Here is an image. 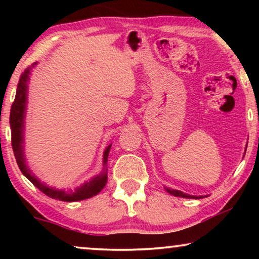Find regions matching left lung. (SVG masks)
Returning a JSON list of instances; mask_svg holds the SVG:
<instances>
[{"instance_id": "obj_1", "label": "left lung", "mask_w": 259, "mask_h": 259, "mask_svg": "<svg viewBox=\"0 0 259 259\" xmlns=\"http://www.w3.org/2000/svg\"><path fill=\"white\" fill-rule=\"evenodd\" d=\"M166 191L169 194H172V196H176V197H183V198H197L194 196H190V194H186V193H183L182 191H177V190H171V189H166ZM200 198V197H199Z\"/></svg>"}]
</instances>
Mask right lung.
<instances>
[{"label": "right lung", "mask_w": 259, "mask_h": 259, "mask_svg": "<svg viewBox=\"0 0 259 259\" xmlns=\"http://www.w3.org/2000/svg\"><path fill=\"white\" fill-rule=\"evenodd\" d=\"M36 65V63H34ZM24 69V72L21 74L19 83H17V90L15 100H14L12 108H10V116H9V122H10V128H12V146L14 151V155H15L16 162L19 165L21 172L37 187L41 192H44L46 196L53 198V199H59L62 201H77V200H83L87 198H92L104 189L106 183H107V159L108 153L111 150V145L106 148L104 153V169L100 175L94 177L93 179L90 182L84 183L82 186H80L79 189L75 191H69V192H65V191H59L52 187L46 186L45 184H42L40 180H37L35 177L31 175L29 168L27 167L26 162H24L23 157V128H24V113H26V104H27V81L29 79V73L31 67Z\"/></svg>", "instance_id": "1"}]
</instances>
